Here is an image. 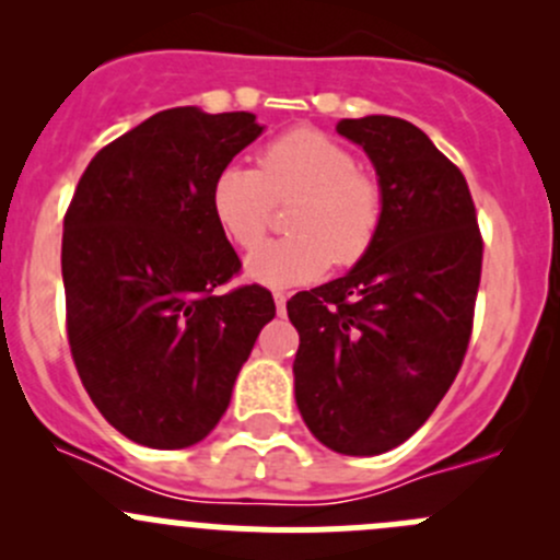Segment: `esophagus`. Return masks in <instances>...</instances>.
<instances>
[{
  "mask_svg": "<svg viewBox=\"0 0 560 560\" xmlns=\"http://www.w3.org/2000/svg\"><path fill=\"white\" fill-rule=\"evenodd\" d=\"M273 301H276V308H279V314H281V312H284V308H287V301H290V292L276 290V292H273Z\"/></svg>",
  "mask_w": 560,
  "mask_h": 560,
  "instance_id": "34e87169",
  "label": "esophagus"
}]
</instances>
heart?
I'll use <instances>...</instances> for the list:
<instances>
[{
  "label": "heart",
  "instance_id": "heart-1",
  "mask_svg": "<svg viewBox=\"0 0 560 560\" xmlns=\"http://www.w3.org/2000/svg\"><path fill=\"white\" fill-rule=\"evenodd\" d=\"M287 213L290 238L259 246L246 259L254 281L292 287L319 279L330 262L349 268L369 254L385 219V191L352 151L319 129H292L270 140L257 171L224 167L211 186L219 228L241 248L268 235L276 206Z\"/></svg>",
  "mask_w": 560,
  "mask_h": 560
}]
</instances>
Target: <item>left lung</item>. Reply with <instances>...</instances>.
Returning <instances> with one entry per match:
<instances>
[{
    "instance_id": "8db88e82",
    "label": "left lung",
    "mask_w": 560,
    "mask_h": 560,
    "mask_svg": "<svg viewBox=\"0 0 560 560\" xmlns=\"http://www.w3.org/2000/svg\"><path fill=\"white\" fill-rule=\"evenodd\" d=\"M385 191L380 235L347 276L287 301L301 332L295 400L341 455L404 444L466 358L482 235L466 178L422 129L395 116L341 118Z\"/></svg>"
}]
</instances>
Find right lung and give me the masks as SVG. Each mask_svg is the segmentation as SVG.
Wrapping results in <instances>:
<instances>
[{
  "label": "right lung",
  "mask_w": 560,
  "mask_h": 560,
  "mask_svg": "<svg viewBox=\"0 0 560 560\" xmlns=\"http://www.w3.org/2000/svg\"><path fill=\"white\" fill-rule=\"evenodd\" d=\"M259 132L246 110L154 113L97 151L65 213L78 376L105 420L143 447L202 442L276 316L265 287L222 290L241 259L211 208L217 175Z\"/></svg>",
  "instance_id": "1"
}]
</instances>
